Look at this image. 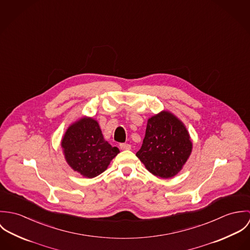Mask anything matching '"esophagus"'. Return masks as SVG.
Instances as JSON below:
<instances>
[{"instance_id":"obj_1","label":"esophagus","mask_w":250,"mask_h":250,"mask_svg":"<svg viewBox=\"0 0 250 250\" xmlns=\"http://www.w3.org/2000/svg\"><path fill=\"white\" fill-rule=\"evenodd\" d=\"M120 149L121 150H130L131 149V145L129 143H120Z\"/></svg>"}]
</instances>
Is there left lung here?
<instances>
[{
    "label": "left lung",
    "instance_id": "obj_1",
    "mask_svg": "<svg viewBox=\"0 0 250 250\" xmlns=\"http://www.w3.org/2000/svg\"><path fill=\"white\" fill-rule=\"evenodd\" d=\"M192 144L183 123L168 111L148 119L145 137L137 157L155 176L176 175L188 159Z\"/></svg>",
    "mask_w": 250,
    "mask_h": 250
}]
</instances>
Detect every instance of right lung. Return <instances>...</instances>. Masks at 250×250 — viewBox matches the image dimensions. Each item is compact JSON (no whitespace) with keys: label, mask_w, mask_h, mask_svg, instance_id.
<instances>
[{"label":"right lung","mask_w":250,"mask_h":250,"mask_svg":"<svg viewBox=\"0 0 250 250\" xmlns=\"http://www.w3.org/2000/svg\"><path fill=\"white\" fill-rule=\"evenodd\" d=\"M62 146L66 162L72 168L87 178H93L107 169L110 161L119 153L103 138L97 121L82 118L67 129Z\"/></svg>","instance_id":"add662e5"}]
</instances>
